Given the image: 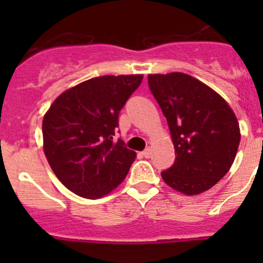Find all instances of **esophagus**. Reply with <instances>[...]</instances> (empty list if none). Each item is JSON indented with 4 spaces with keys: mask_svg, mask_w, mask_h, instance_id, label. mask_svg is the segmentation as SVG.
<instances>
[{
    "mask_svg": "<svg viewBox=\"0 0 263 263\" xmlns=\"http://www.w3.org/2000/svg\"><path fill=\"white\" fill-rule=\"evenodd\" d=\"M142 156H144V158H146V159H148L151 156V148L150 147H147L146 150H144L142 151Z\"/></svg>",
    "mask_w": 263,
    "mask_h": 263,
    "instance_id": "obj_1",
    "label": "esophagus"
}]
</instances>
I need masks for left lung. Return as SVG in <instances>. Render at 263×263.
Instances as JSON below:
<instances>
[{
    "label": "left lung",
    "instance_id": "left-lung-1",
    "mask_svg": "<svg viewBox=\"0 0 263 263\" xmlns=\"http://www.w3.org/2000/svg\"><path fill=\"white\" fill-rule=\"evenodd\" d=\"M147 82L176 150L174 164L161 178L187 196L210 190L237 155L240 129L234 112L221 95L187 73H150Z\"/></svg>",
    "mask_w": 263,
    "mask_h": 263
}]
</instances>
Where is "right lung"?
Listing matches in <instances>:
<instances>
[{
  "instance_id": "1",
  "label": "right lung",
  "mask_w": 263,
  "mask_h": 263,
  "mask_svg": "<svg viewBox=\"0 0 263 263\" xmlns=\"http://www.w3.org/2000/svg\"><path fill=\"white\" fill-rule=\"evenodd\" d=\"M144 75H105L65 90L43 117V150L71 192L100 198L118 187L136 153L113 141L119 110Z\"/></svg>"
}]
</instances>
